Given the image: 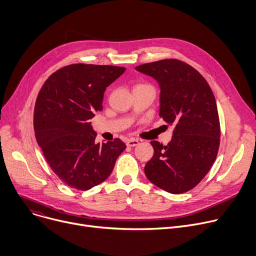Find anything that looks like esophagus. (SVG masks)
<instances>
[{
  "label": "esophagus",
  "mask_w": 256,
  "mask_h": 256,
  "mask_svg": "<svg viewBox=\"0 0 256 256\" xmlns=\"http://www.w3.org/2000/svg\"><path fill=\"white\" fill-rule=\"evenodd\" d=\"M138 144H139V141L137 139H128L126 141V145L128 147H134V146H137Z\"/></svg>",
  "instance_id": "esophagus-1"
}]
</instances>
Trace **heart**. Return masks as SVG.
Instances as JSON below:
<instances>
[{"instance_id":"b5f03b06","label":"heart","mask_w":256,"mask_h":256,"mask_svg":"<svg viewBox=\"0 0 256 256\" xmlns=\"http://www.w3.org/2000/svg\"><path fill=\"white\" fill-rule=\"evenodd\" d=\"M143 86H150V85H148V84H138L136 88H143ZM150 88H151V86H150Z\"/></svg>"}]
</instances>
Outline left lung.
Masks as SVG:
<instances>
[{
  "label": "left lung",
  "instance_id": "left-lung-1",
  "mask_svg": "<svg viewBox=\"0 0 256 256\" xmlns=\"http://www.w3.org/2000/svg\"><path fill=\"white\" fill-rule=\"evenodd\" d=\"M136 70L158 81L160 116L174 128L166 146L151 142L154 154L144 168L145 175L170 194L188 192L207 175L219 148L220 124L212 90L194 68L178 60L144 64Z\"/></svg>",
  "mask_w": 256,
  "mask_h": 256
}]
</instances>
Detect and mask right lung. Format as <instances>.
Listing matches in <instances>:
<instances>
[{
  "mask_svg": "<svg viewBox=\"0 0 256 256\" xmlns=\"http://www.w3.org/2000/svg\"><path fill=\"white\" fill-rule=\"evenodd\" d=\"M126 68L74 64L51 75L34 112L36 139L52 171L66 185L88 190L105 181L126 148L119 139L96 143L90 119L103 109L104 92Z\"/></svg>",
  "mask_w": 256,
  "mask_h": 256,
  "instance_id": "add662e5",
  "label": "right lung"
}]
</instances>
